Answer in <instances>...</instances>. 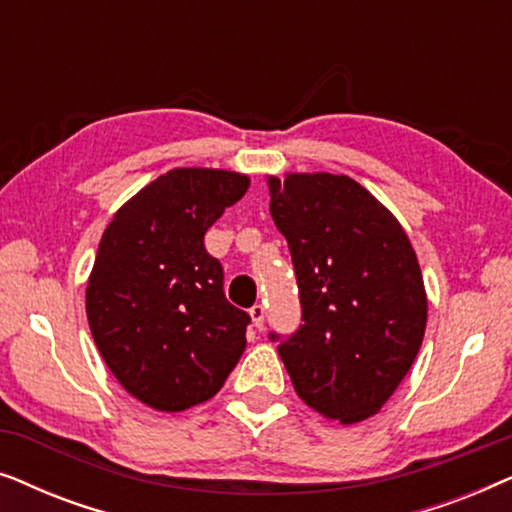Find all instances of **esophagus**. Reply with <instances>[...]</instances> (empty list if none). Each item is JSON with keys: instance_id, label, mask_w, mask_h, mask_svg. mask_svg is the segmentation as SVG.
Here are the masks:
<instances>
[{"instance_id": "esophagus-1", "label": "esophagus", "mask_w": 512, "mask_h": 512, "mask_svg": "<svg viewBox=\"0 0 512 512\" xmlns=\"http://www.w3.org/2000/svg\"><path fill=\"white\" fill-rule=\"evenodd\" d=\"M249 314H251V321H254V326L258 328V331H261L263 324H265V307H263L261 303H256V305L249 310Z\"/></svg>"}]
</instances>
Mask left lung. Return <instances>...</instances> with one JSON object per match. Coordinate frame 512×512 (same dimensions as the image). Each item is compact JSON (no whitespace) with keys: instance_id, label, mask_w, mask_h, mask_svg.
<instances>
[{"instance_id":"obj_1","label":"left lung","mask_w":512,"mask_h":512,"mask_svg":"<svg viewBox=\"0 0 512 512\" xmlns=\"http://www.w3.org/2000/svg\"><path fill=\"white\" fill-rule=\"evenodd\" d=\"M268 184L303 321L270 340L312 410L361 422L389 401L422 347L426 293L415 249L389 209L345 174H286Z\"/></svg>"}]
</instances>
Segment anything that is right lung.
<instances>
[{
    "label": "right lung",
    "mask_w": 512,
    "mask_h": 512,
    "mask_svg": "<svg viewBox=\"0 0 512 512\" xmlns=\"http://www.w3.org/2000/svg\"><path fill=\"white\" fill-rule=\"evenodd\" d=\"M244 174L179 167L151 181L104 230L86 289L90 333L123 389L179 412L223 387L251 317L223 293L205 249L214 221L247 193Z\"/></svg>",
    "instance_id": "obj_1"
}]
</instances>
